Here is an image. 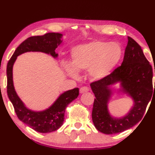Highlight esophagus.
I'll return each mask as SVG.
<instances>
[{
    "label": "esophagus",
    "instance_id": "34e87169",
    "mask_svg": "<svg viewBox=\"0 0 155 155\" xmlns=\"http://www.w3.org/2000/svg\"><path fill=\"white\" fill-rule=\"evenodd\" d=\"M89 91V88L87 87H82L80 88L79 92L80 93H84V92H87Z\"/></svg>",
    "mask_w": 155,
    "mask_h": 155
}]
</instances>
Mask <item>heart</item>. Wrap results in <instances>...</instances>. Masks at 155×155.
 <instances>
[{
    "label": "heart",
    "mask_w": 155,
    "mask_h": 155,
    "mask_svg": "<svg viewBox=\"0 0 155 155\" xmlns=\"http://www.w3.org/2000/svg\"><path fill=\"white\" fill-rule=\"evenodd\" d=\"M71 63L62 62L64 71L77 77L78 71H87L92 79H104L118 65L123 55V48L118 42L94 41L74 47L71 51Z\"/></svg>",
    "instance_id": "heart-1"
}]
</instances>
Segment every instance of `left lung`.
<instances>
[{
	"label": "left lung",
	"instance_id": "left-lung-1",
	"mask_svg": "<svg viewBox=\"0 0 155 155\" xmlns=\"http://www.w3.org/2000/svg\"><path fill=\"white\" fill-rule=\"evenodd\" d=\"M127 39L121 66L104 79L90 84L95 96L92 122L95 128L104 134L123 132L139 122L155 90V87L154 89L152 87V65L136 41L130 37ZM116 84H119L120 88L113 87ZM115 92L126 94L132 99L133 106L122 117L114 116L108 110V103Z\"/></svg>",
	"mask_w": 155,
	"mask_h": 155
}]
</instances>
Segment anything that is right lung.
I'll list each match as a JSON object with an SVG mask.
<instances>
[{"label":"right lung","instance_id":"obj_1","mask_svg":"<svg viewBox=\"0 0 155 155\" xmlns=\"http://www.w3.org/2000/svg\"><path fill=\"white\" fill-rule=\"evenodd\" d=\"M63 35L49 33L44 35L32 36L26 39L16 49L7 64V93L13 104L19 120L38 133H51L59 129L63 124L67 106L79 95V88L67 90L60 94L49 108L42 111H34L28 108L19 98L13 81V66L19 55L29 51H40L49 54L53 58L58 57L55 49L63 43Z\"/></svg>","mask_w":155,"mask_h":155}]
</instances>
